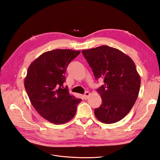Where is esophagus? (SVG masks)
<instances>
[{
    "mask_svg": "<svg viewBox=\"0 0 160 160\" xmlns=\"http://www.w3.org/2000/svg\"><path fill=\"white\" fill-rule=\"evenodd\" d=\"M89 96H90V92H86L85 94L83 95V97H84V98L85 100H86V99H88V98Z\"/></svg>",
    "mask_w": 160,
    "mask_h": 160,
    "instance_id": "1",
    "label": "esophagus"
}]
</instances>
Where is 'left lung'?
<instances>
[{
  "mask_svg": "<svg viewBox=\"0 0 160 160\" xmlns=\"http://www.w3.org/2000/svg\"><path fill=\"white\" fill-rule=\"evenodd\" d=\"M96 80L104 83L97 90L102 104L94 110L99 121L113 123L124 118L134 105L140 88V76L132 59L120 50L100 46L82 51Z\"/></svg>",
  "mask_w": 160,
  "mask_h": 160,
  "instance_id": "left-lung-1",
  "label": "left lung"
}]
</instances>
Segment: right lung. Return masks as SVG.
<instances>
[{
  "label": "right lung",
  "mask_w": 160,
  "mask_h": 160,
  "mask_svg": "<svg viewBox=\"0 0 160 160\" xmlns=\"http://www.w3.org/2000/svg\"><path fill=\"white\" fill-rule=\"evenodd\" d=\"M80 51L56 49L41 54L30 64L24 88L38 114L54 124H63L74 117L82 101L64 87V74L70 62Z\"/></svg>",
  "instance_id": "obj_1"
}]
</instances>
